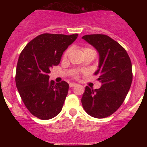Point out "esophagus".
Listing matches in <instances>:
<instances>
[{"label":"esophagus","instance_id":"esophagus-1","mask_svg":"<svg viewBox=\"0 0 147 147\" xmlns=\"http://www.w3.org/2000/svg\"><path fill=\"white\" fill-rule=\"evenodd\" d=\"M76 84H75V83H70V84H69L70 88H72V87H74V86H76Z\"/></svg>","mask_w":147,"mask_h":147}]
</instances>
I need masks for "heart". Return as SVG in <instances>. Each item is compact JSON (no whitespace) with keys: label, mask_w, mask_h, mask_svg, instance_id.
Instances as JSON below:
<instances>
[{"label":"heart","mask_w":147,"mask_h":147,"mask_svg":"<svg viewBox=\"0 0 147 147\" xmlns=\"http://www.w3.org/2000/svg\"><path fill=\"white\" fill-rule=\"evenodd\" d=\"M70 51H71L70 50V49H68L65 51V53L63 54V59H66V58L67 57V56H68V54H69L70 53ZM82 51L84 55H85V54H93L96 55V51H95L93 49H92V48H90V47L83 48ZM72 74L75 78H77L78 76H79V72H78L77 71H75Z\"/></svg>","instance_id":"obj_1"}]
</instances>
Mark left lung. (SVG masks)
Here are the masks:
<instances>
[{"label": "left lung", "mask_w": 147, "mask_h": 147, "mask_svg": "<svg viewBox=\"0 0 147 147\" xmlns=\"http://www.w3.org/2000/svg\"><path fill=\"white\" fill-rule=\"evenodd\" d=\"M82 39L99 54L98 69L95 72L102 86L93 90L86 86L82 104L90 116L108 117L124 102L132 81V63L125 49L105 34H87Z\"/></svg>", "instance_id": "left-lung-1"}]
</instances>
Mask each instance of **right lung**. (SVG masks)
<instances>
[{"label":"right lung","mask_w":147,"mask_h":147,"mask_svg":"<svg viewBox=\"0 0 147 147\" xmlns=\"http://www.w3.org/2000/svg\"><path fill=\"white\" fill-rule=\"evenodd\" d=\"M78 34L71 35L42 34L30 41L19 56L15 82L26 108L42 120L57 115L62 110L69 85L49 80L53 66L58 65L68 45Z\"/></svg>","instance_id":"right-lung-1"}]
</instances>
